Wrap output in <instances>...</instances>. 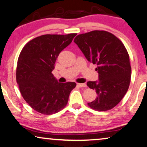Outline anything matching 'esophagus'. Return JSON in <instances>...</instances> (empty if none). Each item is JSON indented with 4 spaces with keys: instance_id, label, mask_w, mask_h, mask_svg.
<instances>
[{
    "instance_id": "esophagus-1",
    "label": "esophagus",
    "mask_w": 147,
    "mask_h": 147,
    "mask_svg": "<svg viewBox=\"0 0 147 147\" xmlns=\"http://www.w3.org/2000/svg\"><path fill=\"white\" fill-rule=\"evenodd\" d=\"M77 85L79 86V87H86V84H85V83H83V84H80V83H78Z\"/></svg>"
}]
</instances>
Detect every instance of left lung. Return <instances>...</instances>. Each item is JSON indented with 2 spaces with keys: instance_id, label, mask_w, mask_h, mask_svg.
Here are the masks:
<instances>
[{
  "instance_id": "left-lung-1",
  "label": "left lung",
  "mask_w": 147,
  "mask_h": 147,
  "mask_svg": "<svg viewBox=\"0 0 147 147\" xmlns=\"http://www.w3.org/2000/svg\"><path fill=\"white\" fill-rule=\"evenodd\" d=\"M75 42L90 62L97 65L99 81H88L97 97L88 106L97 111H107L123 98L131 81L129 54L123 43L111 32L93 30L80 34Z\"/></svg>"
}]
</instances>
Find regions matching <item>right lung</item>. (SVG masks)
I'll return each mask as SVG.
<instances>
[{
    "label": "right lung",
    "mask_w": 147,
    "mask_h": 147,
    "mask_svg": "<svg viewBox=\"0 0 147 147\" xmlns=\"http://www.w3.org/2000/svg\"><path fill=\"white\" fill-rule=\"evenodd\" d=\"M76 33L43 35L24 46L16 68V81L26 102L43 115L59 112L67 106L75 82H58L52 71L63 49L71 43Z\"/></svg>",
    "instance_id": "1"
}]
</instances>
